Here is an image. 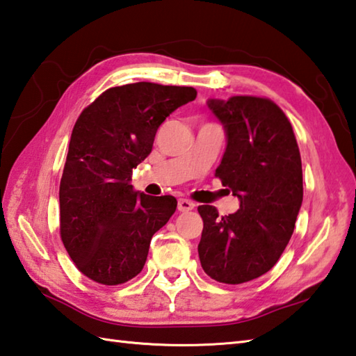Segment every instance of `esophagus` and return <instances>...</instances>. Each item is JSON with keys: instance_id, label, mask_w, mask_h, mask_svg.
<instances>
[{"instance_id": "esophagus-1", "label": "esophagus", "mask_w": 356, "mask_h": 356, "mask_svg": "<svg viewBox=\"0 0 356 356\" xmlns=\"http://www.w3.org/2000/svg\"><path fill=\"white\" fill-rule=\"evenodd\" d=\"M195 209V202H192L191 200L186 198H179L178 200V210L179 212H188V210Z\"/></svg>"}]
</instances>
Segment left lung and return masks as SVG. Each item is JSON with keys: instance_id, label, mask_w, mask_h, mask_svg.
I'll use <instances>...</instances> for the list:
<instances>
[{"instance_id": "1", "label": "left lung", "mask_w": 356, "mask_h": 356, "mask_svg": "<svg viewBox=\"0 0 356 356\" xmlns=\"http://www.w3.org/2000/svg\"><path fill=\"white\" fill-rule=\"evenodd\" d=\"M221 122L226 150L215 177L239 200L235 213L218 216L200 206L204 222L198 244L210 278L241 284L269 272L293 234L302 204V168L292 126L270 99H207Z\"/></svg>"}]
</instances>
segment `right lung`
I'll use <instances>...</instances> for the list:
<instances>
[{
	"mask_svg": "<svg viewBox=\"0 0 356 356\" xmlns=\"http://www.w3.org/2000/svg\"><path fill=\"white\" fill-rule=\"evenodd\" d=\"M195 98L193 87L135 83L103 92L79 115L60 184V230L87 278L117 286L143 270L177 200L135 192L130 175L164 120Z\"/></svg>",
	"mask_w": 356,
	"mask_h": 356,
	"instance_id": "1",
	"label": "right lung"
}]
</instances>
